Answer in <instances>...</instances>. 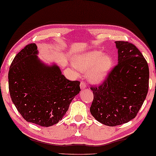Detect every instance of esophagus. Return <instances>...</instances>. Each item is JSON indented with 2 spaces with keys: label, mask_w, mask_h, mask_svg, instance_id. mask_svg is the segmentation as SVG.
<instances>
[{
  "label": "esophagus",
  "mask_w": 156,
  "mask_h": 156,
  "mask_svg": "<svg viewBox=\"0 0 156 156\" xmlns=\"http://www.w3.org/2000/svg\"><path fill=\"white\" fill-rule=\"evenodd\" d=\"M86 87H87L86 83L84 82V81H81V83H80V89H81V90H84V89L86 88Z\"/></svg>",
  "instance_id": "esophagus-1"
}]
</instances>
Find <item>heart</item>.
Listing matches in <instances>:
<instances>
[{
    "mask_svg": "<svg viewBox=\"0 0 156 156\" xmlns=\"http://www.w3.org/2000/svg\"><path fill=\"white\" fill-rule=\"evenodd\" d=\"M73 65L81 71H87L89 80L97 83L105 78L112 67V60L102 52L93 51L75 57Z\"/></svg>",
    "mask_w": 156,
    "mask_h": 156,
    "instance_id": "b5f03b06",
    "label": "heart"
}]
</instances>
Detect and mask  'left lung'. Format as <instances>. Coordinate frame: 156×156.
Wrapping results in <instances>:
<instances>
[{
  "label": "left lung",
  "mask_w": 156,
  "mask_h": 156,
  "mask_svg": "<svg viewBox=\"0 0 156 156\" xmlns=\"http://www.w3.org/2000/svg\"><path fill=\"white\" fill-rule=\"evenodd\" d=\"M118 64L98 87L91 86L94 99L90 112L103 124L115 126L134 119L149 90L147 60L134 44L115 41Z\"/></svg>",
  "instance_id": "1"
}]
</instances>
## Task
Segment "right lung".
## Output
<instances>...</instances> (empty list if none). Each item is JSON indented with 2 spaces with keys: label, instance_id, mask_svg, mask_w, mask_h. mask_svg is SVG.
Here are the masks:
<instances>
[{
  "label": "right lung",
  "instance_id": "obj_1",
  "mask_svg": "<svg viewBox=\"0 0 156 156\" xmlns=\"http://www.w3.org/2000/svg\"><path fill=\"white\" fill-rule=\"evenodd\" d=\"M37 54L36 44H30L15 56L8 73L9 91L25 120L48 127L65 116L80 92V82L67 80L58 65H45Z\"/></svg>",
  "mask_w": 156,
  "mask_h": 156
}]
</instances>
